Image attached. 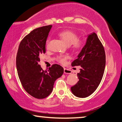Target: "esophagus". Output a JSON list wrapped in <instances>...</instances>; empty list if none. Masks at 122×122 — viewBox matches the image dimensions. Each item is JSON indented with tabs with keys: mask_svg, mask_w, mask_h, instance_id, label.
<instances>
[{
	"mask_svg": "<svg viewBox=\"0 0 122 122\" xmlns=\"http://www.w3.org/2000/svg\"><path fill=\"white\" fill-rule=\"evenodd\" d=\"M71 71L70 70H69V69H67V68H64V73H67V74H70V73H71Z\"/></svg>",
	"mask_w": 122,
	"mask_h": 122,
	"instance_id": "obj_1",
	"label": "esophagus"
}]
</instances>
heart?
Segmentation results:
<instances>
[{"instance_id": "heart-1", "label": "heart", "mask_w": 122, "mask_h": 122, "mask_svg": "<svg viewBox=\"0 0 122 122\" xmlns=\"http://www.w3.org/2000/svg\"><path fill=\"white\" fill-rule=\"evenodd\" d=\"M58 35L64 41L68 46H70L73 51H78L81 50L84 46V41L82 40L79 39V35L70 30H64L60 31ZM50 38L46 40V46H49ZM68 56L67 55L59 56L57 59L58 61L61 64H65Z\"/></svg>"}]
</instances>
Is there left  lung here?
<instances>
[{"mask_svg": "<svg viewBox=\"0 0 122 122\" xmlns=\"http://www.w3.org/2000/svg\"><path fill=\"white\" fill-rule=\"evenodd\" d=\"M106 64L104 47L95 33L88 36L86 44L71 63L72 67L80 66L77 73L79 81L71 88L76 97H88L97 89L102 79Z\"/></svg>", "mask_w": 122, "mask_h": 122, "instance_id": "8db88e82", "label": "left lung"}]
</instances>
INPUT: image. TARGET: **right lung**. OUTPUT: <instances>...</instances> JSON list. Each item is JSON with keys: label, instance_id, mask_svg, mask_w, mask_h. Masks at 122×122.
<instances>
[{"label": "right lung", "instance_id": "right-lung-1", "mask_svg": "<svg viewBox=\"0 0 122 122\" xmlns=\"http://www.w3.org/2000/svg\"><path fill=\"white\" fill-rule=\"evenodd\" d=\"M52 25L34 29L20 43L16 56L18 76L25 91L37 99H43L52 92L55 81L63 75L64 69L54 64L47 71L38 62L46 52L45 45Z\"/></svg>", "mask_w": 122, "mask_h": 122}]
</instances>
